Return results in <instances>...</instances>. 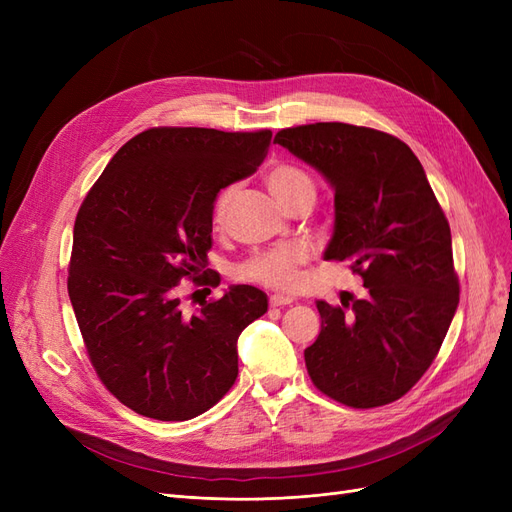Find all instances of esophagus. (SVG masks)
<instances>
[{
    "label": "esophagus",
    "instance_id": "1",
    "mask_svg": "<svg viewBox=\"0 0 512 512\" xmlns=\"http://www.w3.org/2000/svg\"><path fill=\"white\" fill-rule=\"evenodd\" d=\"M269 303H271V307H284V305L292 303V297H284V294H271Z\"/></svg>",
    "mask_w": 512,
    "mask_h": 512
}]
</instances>
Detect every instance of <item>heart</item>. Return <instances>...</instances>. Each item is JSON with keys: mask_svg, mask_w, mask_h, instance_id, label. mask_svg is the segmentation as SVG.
<instances>
[{"mask_svg": "<svg viewBox=\"0 0 512 512\" xmlns=\"http://www.w3.org/2000/svg\"><path fill=\"white\" fill-rule=\"evenodd\" d=\"M265 183L277 203L290 209L299 200H312L316 196V185L303 168L290 162H273L265 170ZM235 185H226L213 198L211 222L213 226H224L230 203L235 198ZM307 260V252L301 245H275L269 250L252 254L237 267V277L247 282H256L269 288H292L299 282V267Z\"/></svg>", "mask_w": 512, "mask_h": 512, "instance_id": "1", "label": "heart"}]
</instances>
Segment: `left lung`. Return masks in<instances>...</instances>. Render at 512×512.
Instances as JSON below:
<instances>
[{
  "mask_svg": "<svg viewBox=\"0 0 512 512\" xmlns=\"http://www.w3.org/2000/svg\"><path fill=\"white\" fill-rule=\"evenodd\" d=\"M335 188L327 260H348L365 299L318 301L305 350L316 389L350 408L404 397L436 359L459 303L451 226L412 149L397 136L322 121L275 134Z\"/></svg>",
  "mask_w": 512,
  "mask_h": 512,
  "instance_id": "1",
  "label": "left lung"
}]
</instances>
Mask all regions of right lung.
Returning <instances> with one entry per match:
<instances>
[{"label": "right lung", "mask_w": 512, "mask_h": 512, "mask_svg": "<svg viewBox=\"0 0 512 512\" xmlns=\"http://www.w3.org/2000/svg\"><path fill=\"white\" fill-rule=\"evenodd\" d=\"M269 145L271 130L149 128L115 153L76 213L74 316L100 382L136 414L188 421L237 380V339L267 312V294L232 286L188 316L177 286L220 284L206 274L213 198L252 175Z\"/></svg>", "instance_id": "add662e5"}]
</instances>
